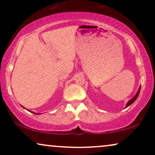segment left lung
Instances as JSON below:
<instances>
[{
  "label": "left lung",
  "mask_w": 155,
  "mask_h": 155,
  "mask_svg": "<svg viewBox=\"0 0 155 155\" xmlns=\"http://www.w3.org/2000/svg\"><path fill=\"white\" fill-rule=\"evenodd\" d=\"M140 87H139V90H138V91H137V94H135V96L134 97H133V99H130V101H128V102L126 104V108H127V107H129V106H130V105H131V104H133V102H134V101H135V100H136V99L137 98V97H138V95H139V94H140Z\"/></svg>",
  "instance_id": "1"
}]
</instances>
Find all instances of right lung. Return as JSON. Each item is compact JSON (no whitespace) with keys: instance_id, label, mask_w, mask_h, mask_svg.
Returning <instances> with one entry per match:
<instances>
[{"instance_id":"add662e5","label":"right lung","mask_w":155,"mask_h":155,"mask_svg":"<svg viewBox=\"0 0 155 155\" xmlns=\"http://www.w3.org/2000/svg\"><path fill=\"white\" fill-rule=\"evenodd\" d=\"M32 113H33V112H32ZM33 114H35V113H33Z\"/></svg>"}]
</instances>
